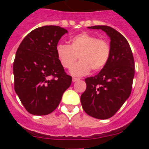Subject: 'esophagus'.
Returning <instances> with one entry per match:
<instances>
[{
	"label": "esophagus",
	"instance_id": "esophagus-1",
	"mask_svg": "<svg viewBox=\"0 0 149 149\" xmlns=\"http://www.w3.org/2000/svg\"><path fill=\"white\" fill-rule=\"evenodd\" d=\"M79 81L78 78H76V77H73V78H72V81H73V82H76V81Z\"/></svg>",
	"mask_w": 149,
	"mask_h": 149
}]
</instances>
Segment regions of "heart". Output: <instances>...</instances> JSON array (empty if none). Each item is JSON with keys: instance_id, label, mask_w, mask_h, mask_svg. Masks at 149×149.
<instances>
[{"instance_id": "b5f03b06", "label": "heart", "mask_w": 149, "mask_h": 149, "mask_svg": "<svg viewBox=\"0 0 149 149\" xmlns=\"http://www.w3.org/2000/svg\"><path fill=\"white\" fill-rule=\"evenodd\" d=\"M56 56L64 68H70L77 60L80 61L71 68L72 75L81 77L91 69L100 70L107 64L110 54V44L96 36L83 33L72 37L69 45L60 44L56 47Z\"/></svg>"}]
</instances>
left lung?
<instances>
[{
	"label": "left lung",
	"instance_id": "obj_1",
	"mask_svg": "<svg viewBox=\"0 0 149 149\" xmlns=\"http://www.w3.org/2000/svg\"><path fill=\"white\" fill-rule=\"evenodd\" d=\"M104 31L110 39V54L106 65L94 77L85 79L86 91L81 95L83 109L92 117H112L129 98L134 77V60L127 39L106 25L88 27Z\"/></svg>",
	"mask_w": 149,
	"mask_h": 149
}]
</instances>
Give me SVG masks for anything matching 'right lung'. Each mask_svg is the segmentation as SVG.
<instances>
[{
    "label": "right lung",
    "instance_id": "add662e5",
    "mask_svg": "<svg viewBox=\"0 0 149 149\" xmlns=\"http://www.w3.org/2000/svg\"><path fill=\"white\" fill-rule=\"evenodd\" d=\"M68 31L43 26L27 34L15 54L14 88L21 102L33 115L51 113L72 84L56 56L58 42Z\"/></svg>",
    "mask_w": 149,
    "mask_h": 149
}]
</instances>
